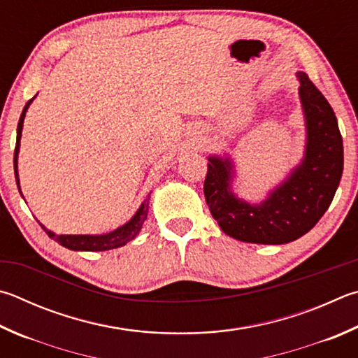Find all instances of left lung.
Returning <instances> with one entry per match:
<instances>
[{"label": "left lung", "mask_w": 358, "mask_h": 358, "mask_svg": "<svg viewBox=\"0 0 358 358\" xmlns=\"http://www.w3.org/2000/svg\"><path fill=\"white\" fill-rule=\"evenodd\" d=\"M307 144L303 159L262 203L231 192L233 161L210 157L205 200L225 235L243 243L287 244L317 224L334 200L343 175V138L332 106L303 71H297Z\"/></svg>", "instance_id": "left-lung-1"}]
</instances>
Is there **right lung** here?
<instances>
[{
	"mask_svg": "<svg viewBox=\"0 0 358 358\" xmlns=\"http://www.w3.org/2000/svg\"><path fill=\"white\" fill-rule=\"evenodd\" d=\"M31 99L28 103H26L23 108V113L20 115V120H18V127H17V142H15V152H14V171H15V180H17V186L18 191L22 194L20 189V180H18V150H20V139H22V129H23V120L26 111H28L29 105L32 103ZM148 200H150V196H147V199L142 201V205L139 206V210L136 211L134 216L128 220L125 225L119 227L111 233H106V235H56L48 229L41 224L42 229L47 231V235L55 239L56 243H59L61 245L67 247L70 250H86V252H101V250H111L117 249V247L125 245L127 243L133 241V239L138 236V233L142 229V224L147 219V213H148Z\"/></svg>",
	"mask_w": 358,
	"mask_h": 358,
	"instance_id": "1",
	"label": "right lung"
}]
</instances>
